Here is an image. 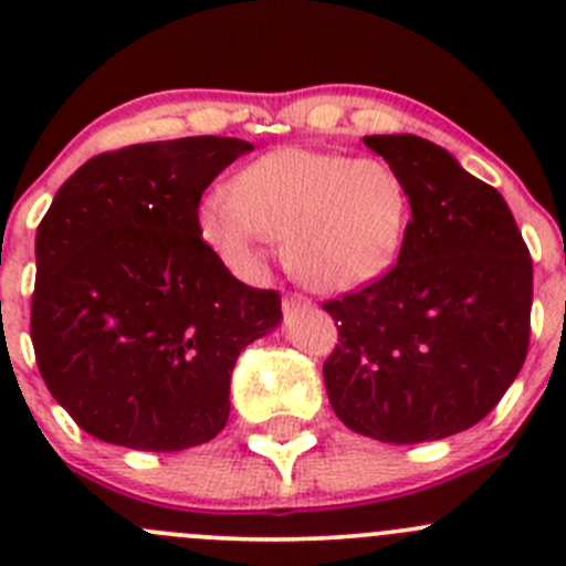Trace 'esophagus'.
<instances>
[{
  "mask_svg": "<svg viewBox=\"0 0 566 566\" xmlns=\"http://www.w3.org/2000/svg\"><path fill=\"white\" fill-rule=\"evenodd\" d=\"M282 306H284V315H293V312L312 306V301L306 298V295H301V293H290V295H284V304Z\"/></svg>",
  "mask_w": 566,
  "mask_h": 566,
  "instance_id": "1",
  "label": "esophagus"
}]
</instances>
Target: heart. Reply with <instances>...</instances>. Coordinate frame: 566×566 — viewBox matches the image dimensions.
I'll return each mask as SVG.
<instances>
[{
	"label": "heart",
	"instance_id": "heart-1",
	"mask_svg": "<svg viewBox=\"0 0 566 566\" xmlns=\"http://www.w3.org/2000/svg\"><path fill=\"white\" fill-rule=\"evenodd\" d=\"M410 224L402 175L380 158L282 147L247 164L202 213L205 235L235 265L284 238L287 268L323 293H347L391 271Z\"/></svg>",
	"mask_w": 566,
	"mask_h": 566
}]
</instances>
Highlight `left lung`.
<instances>
[{"label": "left lung", "mask_w": 566, "mask_h": 566, "mask_svg": "<svg viewBox=\"0 0 566 566\" xmlns=\"http://www.w3.org/2000/svg\"><path fill=\"white\" fill-rule=\"evenodd\" d=\"M410 193L397 265L325 301L339 345L323 364L334 413L384 443L441 441L482 421L521 373L534 271L512 210L443 147L364 136Z\"/></svg>", "instance_id": "8db88e82"}]
</instances>
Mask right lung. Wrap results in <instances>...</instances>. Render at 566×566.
Wrapping results in <instances>:
<instances>
[{"instance_id": "obj_1", "label": "right lung", "mask_w": 566, "mask_h": 566, "mask_svg": "<svg viewBox=\"0 0 566 566\" xmlns=\"http://www.w3.org/2000/svg\"><path fill=\"white\" fill-rule=\"evenodd\" d=\"M230 136L119 147L62 182L35 238L30 334L51 397L93 438L180 452L224 430L230 375L282 317L238 282L199 199L238 156Z\"/></svg>"}]
</instances>
